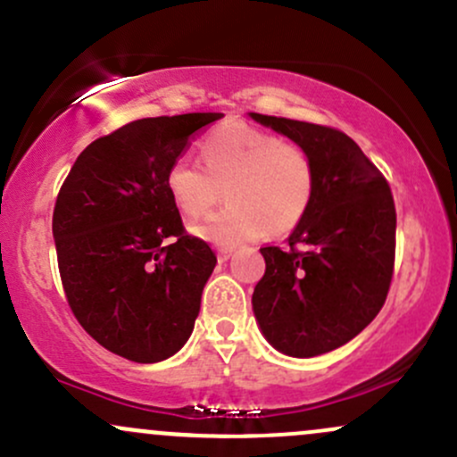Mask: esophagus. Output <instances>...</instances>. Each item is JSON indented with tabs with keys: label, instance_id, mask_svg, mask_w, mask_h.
I'll return each mask as SVG.
<instances>
[{
	"label": "esophagus",
	"instance_id": "esophagus-1",
	"mask_svg": "<svg viewBox=\"0 0 457 457\" xmlns=\"http://www.w3.org/2000/svg\"><path fill=\"white\" fill-rule=\"evenodd\" d=\"M230 254H233V250H230V248H220V250H218V262H220V263L228 262Z\"/></svg>",
	"mask_w": 457,
	"mask_h": 457
}]
</instances>
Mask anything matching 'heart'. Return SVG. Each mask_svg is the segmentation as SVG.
<instances>
[{"label": "heart", "mask_w": 457, "mask_h": 457, "mask_svg": "<svg viewBox=\"0 0 457 457\" xmlns=\"http://www.w3.org/2000/svg\"><path fill=\"white\" fill-rule=\"evenodd\" d=\"M203 165L179 159L168 170V191L189 218L207 213L227 194L228 207L191 227V235L235 248L263 233L283 235L307 213L313 195L309 154L277 135L227 121L200 145Z\"/></svg>", "instance_id": "heart-1"}]
</instances>
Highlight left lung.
I'll return each instance as SVG.
<instances>
[{"mask_svg":"<svg viewBox=\"0 0 457 457\" xmlns=\"http://www.w3.org/2000/svg\"><path fill=\"white\" fill-rule=\"evenodd\" d=\"M292 139L313 165L307 213L289 248H262L266 274L253 292L263 337L289 357H316L370 325L395 268L396 211L381 171L345 132L248 112Z\"/></svg>","mask_w":457,"mask_h":457,"instance_id":"left-lung-1","label":"left lung"}]
</instances>
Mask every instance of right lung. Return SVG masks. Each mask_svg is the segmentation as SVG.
<instances>
[{
    "instance_id": "obj_1",
    "label": "right lung",
    "mask_w": 457,
    "mask_h": 457,
    "mask_svg": "<svg viewBox=\"0 0 457 457\" xmlns=\"http://www.w3.org/2000/svg\"><path fill=\"white\" fill-rule=\"evenodd\" d=\"M222 117L130 121L87 145L62 183L52 220L62 287L78 322L115 355L163 361L194 331L218 259L185 235L165 179L191 135Z\"/></svg>"
}]
</instances>
